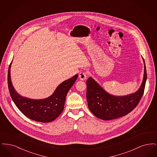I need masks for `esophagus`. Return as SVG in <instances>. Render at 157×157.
I'll return each mask as SVG.
<instances>
[{"label":"esophagus","mask_w":157,"mask_h":157,"mask_svg":"<svg viewBox=\"0 0 157 157\" xmlns=\"http://www.w3.org/2000/svg\"><path fill=\"white\" fill-rule=\"evenodd\" d=\"M79 78L81 81H85L86 78V73L85 72H81L79 74Z\"/></svg>","instance_id":"1"}]
</instances>
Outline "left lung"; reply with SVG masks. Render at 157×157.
Listing matches in <instances>:
<instances>
[{
	"label": "left lung",
	"mask_w": 157,
	"mask_h": 157,
	"mask_svg": "<svg viewBox=\"0 0 157 157\" xmlns=\"http://www.w3.org/2000/svg\"><path fill=\"white\" fill-rule=\"evenodd\" d=\"M144 63V74L141 85L133 94L125 96H115L105 91L93 78L86 81V99L90 112L101 120H113L131 112L142 98L147 81V70Z\"/></svg>",
	"instance_id": "1"
}]
</instances>
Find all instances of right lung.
Instances as JSON below:
<instances>
[{
  "mask_svg": "<svg viewBox=\"0 0 157 157\" xmlns=\"http://www.w3.org/2000/svg\"><path fill=\"white\" fill-rule=\"evenodd\" d=\"M12 62L8 70V88L17 108L28 118L37 122H50L57 118L64 109L67 92L74 84L78 75L62 82L49 97L42 99H30L20 95L14 89L10 79Z\"/></svg>",
  "mask_w": 157,
  "mask_h": 157,
  "instance_id": "right-lung-1",
  "label": "right lung"
}]
</instances>
